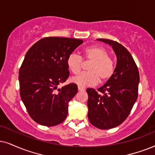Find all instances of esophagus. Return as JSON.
Returning a JSON list of instances; mask_svg holds the SVG:
<instances>
[{
	"label": "esophagus",
	"instance_id": "obj_1",
	"mask_svg": "<svg viewBox=\"0 0 155 155\" xmlns=\"http://www.w3.org/2000/svg\"><path fill=\"white\" fill-rule=\"evenodd\" d=\"M78 90H79V91H84V90H85V89H84V88H82L81 87H78Z\"/></svg>",
	"mask_w": 155,
	"mask_h": 155
}]
</instances>
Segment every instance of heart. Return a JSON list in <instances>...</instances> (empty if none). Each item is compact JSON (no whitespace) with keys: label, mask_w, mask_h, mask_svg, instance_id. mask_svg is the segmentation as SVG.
<instances>
[{"label":"heart","mask_w":155,"mask_h":155,"mask_svg":"<svg viewBox=\"0 0 155 155\" xmlns=\"http://www.w3.org/2000/svg\"><path fill=\"white\" fill-rule=\"evenodd\" d=\"M83 58L91 63L87 68L88 72L80 73L71 79L72 83L79 87H86L95 85L98 82L104 83L109 81L114 72V62L109 57L105 48L99 46H91L83 51ZM83 60L81 56L75 52L68 56L66 64L72 73L77 74L81 70Z\"/></svg>","instance_id":"b5f03b06"}]
</instances>
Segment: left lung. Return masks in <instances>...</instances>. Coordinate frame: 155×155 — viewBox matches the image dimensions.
I'll return each instance as SVG.
<instances>
[{
	"label": "left lung",
	"instance_id": "obj_1",
	"mask_svg": "<svg viewBox=\"0 0 155 155\" xmlns=\"http://www.w3.org/2000/svg\"><path fill=\"white\" fill-rule=\"evenodd\" d=\"M109 44L117 56V65L111 79L98 89H87L88 118L101 130L114 128L129 116L138 97L140 74L133 57L125 47L109 39L99 38Z\"/></svg>",
	"mask_w": 155,
	"mask_h": 155
}]
</instances>
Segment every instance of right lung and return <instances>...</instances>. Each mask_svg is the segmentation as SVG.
<instances>
[{
    "label": "right lung",
    "instance_id": "obj_1",
    "mask_svg": "<svg viewBox=\"0 0 155 155\" xmlns=\"http://www.w3.org/2000/svg\"><path fill=\"white\" fill-rule=\"evenodd\" d=\"M83 40L46 37L33 45L19 70L21 100L36 122L56 126L65 120L68 102L78 91L75 84L58 86L69 76L68 56Z\"/></svg>",
    "mask_w": 155,
    "mask_h": 155
}]
</instances>
